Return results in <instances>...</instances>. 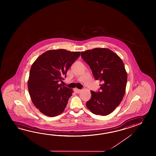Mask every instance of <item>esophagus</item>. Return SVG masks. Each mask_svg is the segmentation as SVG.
Returning a JSON list of instances; mask_svg holds the SVG:
<instances>
[{
    "label": "esophagus",
    "mask_w": 156,
    "mask_h": 156,
    "mask_svg": "<svg viewBox=\"0 0 156 156\" xmlns=\"http://www.w3.org/2000/svg\"><path fill=\"white\" fill-rule=\"evenodd\" d=\"M80 91H81V90L76 89V93H80Z\"/></svg>",
    "instance_id": "1"
}]
</instances>
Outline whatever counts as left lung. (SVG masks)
<instances>
[{
	"mask_svg": "<svg viewBox=\"0 0 156 156\" xmlns=\"http://www.w3.org/2000/svg\"><path fill=\"white\" fill-rule=\"evenodd\" d=\"M81 56L89 65L100 91H91L86 106L94 114L107 115L119 105L126 93L127 73L122 59L112 51L95 48L81 52Z\"/></svg>",
	"mask_w": 156,
	"mask_h": 156,
	"instance_id": "obj_1",
	"label": "left lung"
}]
</instances>
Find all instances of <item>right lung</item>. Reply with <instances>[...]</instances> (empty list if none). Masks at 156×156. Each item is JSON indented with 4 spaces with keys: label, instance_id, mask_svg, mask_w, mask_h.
I'll return each mask as SVG.
<instances>
[{
    "label": "right lung",
    "instance_id": "obj_1",
    "mask_svg": "<svg viewBox=\"0 0 156 156\" xmlns=\"http://www.w3.org/2000/svg\"><path fill=\"white\" fill-rule=\"evenodd\" d=\"M80 52L63 49L48 50L33 62L28 80V88L34 106L50 117L62 113L73 91L62 82L72 64L79 57Z\"/></svg>",
    "mask_w": 156,
    "mask_h": 156
}]
</instances>
